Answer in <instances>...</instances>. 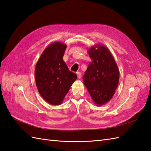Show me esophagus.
<instances>
[{"instance_id":"esophagus-1","label":"esophagus","mask_w":151,"mask_h":151,"mask_svg":"<svg viewBox=\"0 0 151 151\" xmlns=\"http://www.w3.org/2000/svg\"><path fill=\"white\" fill-rule=\"evenodd\" d=\"M76 75H77L78 78H81L82 77V73L81 72H77L76 73Z\"/></svg>"}]
</instances>
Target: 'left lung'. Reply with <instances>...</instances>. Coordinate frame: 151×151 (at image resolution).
<instances>
[{"label":"left lung","mask_w":151,"mask_h":151,"mask_svg":"<svg viewBox=\"0 0 151 151\" xmlns=\"http://www.w3.org/2000/svg\"><path fill=\"white\" fill-rule=\"evenodd\" d=\"M88 53L92 62L83 76V81L95 103L102 105L114 96L118 86L119 71L106 47L98 45L90 48Z\"/></svg>","instance_id":"obj_1"}]
</instances>
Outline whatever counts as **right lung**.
Masks as SVG:
<instances>
[{
	"label": "right lung",
	"instance_id": "right-lung-1",
	"mask_svg": "<svg viewBox=\"0 0 151 151\" xmlns=\"http://www.w3.org/2000/svg\"><path fill=\"white\" fill-rule=\"evenodd\" d=\"M67 46L55 42L47 47L37 61L35 78L41 97L49 104L59 105L77 76L69 70L63 56Z\"/></svg>",
	"mask_w": 151,
	"mask_h": 151
}]
</instances>
